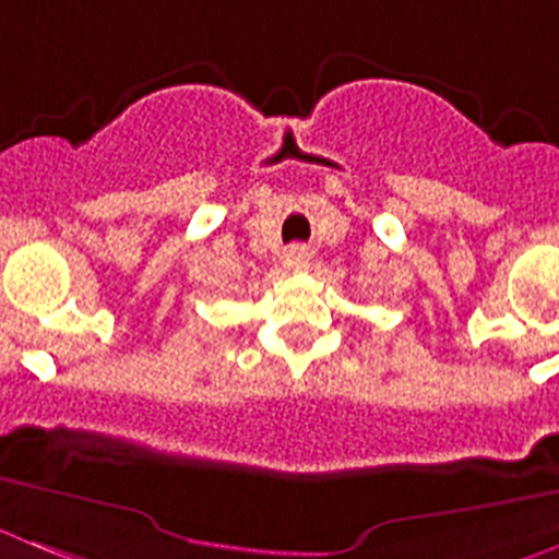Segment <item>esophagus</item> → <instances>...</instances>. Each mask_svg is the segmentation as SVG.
I'll return each instance as SVG.
<instances>
[{
    "mask_svg": "<svg viewBox=\"0 0 559 559\" xmlns=\"http://www.w3.org/2000/svg\"><path fill=\"white\" fill-rule=\"evenodd\" d=\"M285 263H288L290 269H305V265L310 263V252H307V247H299V243H294V247L285 252Z\"/></svg>",
    "mask_w": 559,
    "mask_h": 559,
    "instance_id": "34e87169",
    "label": "esophagus"
}]
</instances>
